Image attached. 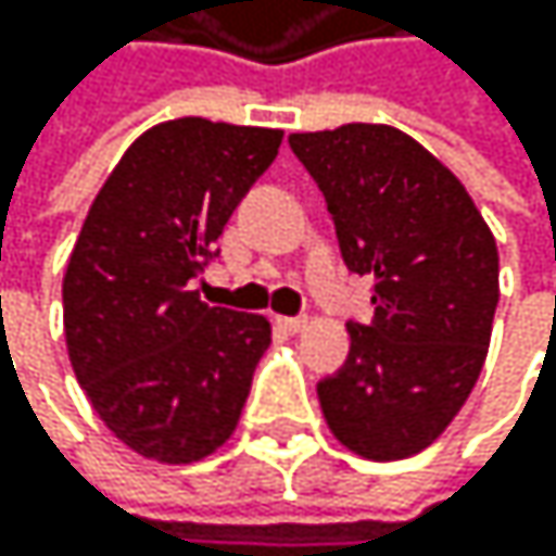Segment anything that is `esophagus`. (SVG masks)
<instances>
[{
    "instance_id": "esophagus-1",
    "label": "esophagus",
    "mask_w": 556,
    "mask_h": 556,
    "mask_svg": "<svg viewBox=\"0 0 556 556\" xmlns=\"http://www.w3.org/2000/svg\"><path fill=\"white\" fill-rule=\"evenodd\" d=\"M276 324H280L287 333H303L306 330V316H276Z\"/></svg>"
}]
</instances>
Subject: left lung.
<instances>
[{
  "label": "left lung",
  "instance_id": "1",
  "mask_svg": "<svg viewBox=\"0 0 556 556\" xmlns=\"http://www.w3.org/2000/svg\"><path fill=\"white\" fill-rule=\"evenodd\" d=\"M337 226L343 263L374 280V319L319 380L333 437L367 460L430 446L467 403L490 346L501 260L464 182L393 126L293 132Z\"/></svg>",
  "mask_w": 556,
  "mask_h": 556
}]
</instances>
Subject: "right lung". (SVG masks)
I'll use <instances>...</instances> for the list:
<instances>
[{
	"label": "right lung",
	"mask_w": 556,
	"mask_h": 556,
	"mask_svg": "<svg viewBox=\"0 0 556 556\" xmlns=\"http://www.w3.org/2000/svg\"><path fill=\"white\" fill-rule=\"evenodd\" d=\"M280 142L263 126L160 123L89 206L62 280L66 350L92 410L146 460H203L240 424L269 319L206 306L189 280Z\"/></svg>",
	"instance_id": "right-lung-1"
}]
</instances>
